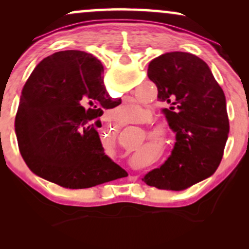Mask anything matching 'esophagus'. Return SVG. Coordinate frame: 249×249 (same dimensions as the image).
Masks as SVG:
<instances>
[{
	"instance_id": "1",
	"label": "esophagus",
	"mask_w": 249,
	"mask_h": 249,
	"mask_svg": "<svg viewBox=\"0 0 249 249\" xmlns=\"http://www.w3.org/2000/svg\"><path fill=\"white\" fill-rule=\"evenodd\" d=\"M121 127V125H118V128H120Z\"/></svg>"
}]
</instances>
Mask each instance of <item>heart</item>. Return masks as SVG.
I'll use <instances>...</instances> for the list:
<instances>
[{
  "mask_svg": "<svg viewBox=\"0 0 249 249\" xmlns=\"http://www.w3.org/2000/svg\"><path fill=\"white\" fill-rule=\"evenodd\" d=\"M142 107L136 103L124 104L113 112L112 118L119 124H128V122L134 121V119L137 117V114L142 113Z\"/></svg>",
  "mask_w": 249,
  "mask_h": 249,
  "instance_id": "b5f03b06",
  "label": "heart"
}]
</instances>
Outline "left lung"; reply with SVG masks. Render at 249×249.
Listing matches in <instances>:
<instances>
[{"mask_svg":"<svg viewBox=\"0 0 249 249\" xmlns=\"http://www.w3.org/2000/svg\"><path fill=\"white\" fill-rule=\"evenodd\" d=\"M148 78L176 132L171 155L142 180L148 186L183 190L216 171L229 135L226 96L210 67L186 52L162 54L148 64Z\"/></svg>","mask_w":249,"mask_h":249,"instance_id":"8db88e82","label":"left lung"}]
</instances>
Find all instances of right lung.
Masks as SVG:
<instances>
[{
    "mask_svg": "<svg viewBox=\"0 0 249 249\" xmlns=\"http://www.w3.org/2000/svg\"><path fill=\"white\" fill-rule=\"evenodd\" d=\"M101 61L83 51H61L35 67L22 88L16 134L22 159L40 178L83 189L127 177L104 153L97 132L112 100Z\"/></svg>",
    "mask_w": 249,
    "mask_h": 249,
    "instance_id": "right-lung-1",
    "label": "right lung"
}]
</instances>
